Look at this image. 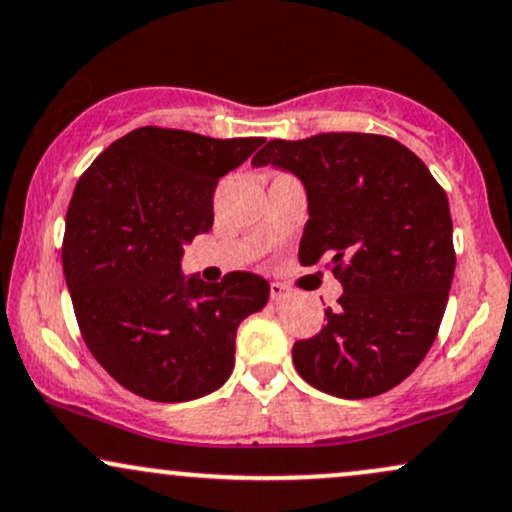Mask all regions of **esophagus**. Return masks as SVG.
Segmentation results:
<instances>
[{
    "label": "esophagus",
    "mask_w": 512,
    "mask_h": 512,
    "mask_svg": "<svg viewBox=\"0 0 512 512\" xmlns=\"http://www.w3.org/2000/svg\"><path fill=\"white\" fill-rule=\"evenodd\" d=\"M269 296H272L274 303H281L286 301V298H291L293 293L291 289H286L284 284H279V281H272V284H269Z\"/></svg>",
    "instance_id": "obj_1"
}]
</instances>
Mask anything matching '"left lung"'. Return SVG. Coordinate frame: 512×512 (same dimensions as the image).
<instances>
[{
  "instance_id": "left-lung-1",
  "label": "left lung",
  "mask_w": 512,
  "mask_h": 512,
  "mask_svg": "<svg viewBox=\"0 0 512 512\" xmlns=\"http://www.w3.org/2000/svg\"><path fill=\"white\" fill-rule=\"evenodd\" d=\"M252 166L303 182L301 264L327 260L344 293L327 325L293 344L298 375L327 395H383L424 361L455 274L450 204L414 151L380 134L272 139Z\"/></svg>"
}]
</instances>
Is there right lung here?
<instances>
[{
  "mask_svg": "<svg viewBox=\"0 0 512 512\" xmlns=\"http://www.w3.org/2000/svg\"><path fill=\"white\" fill-rule=\"evenodd\" d=\"M262 137L211 139L139 127L88 166L64 221L62 267L93 358L134 395L190 402L219 390L236 332L269 284L231 272L221 284L182 274L185 245L214 223V190Z\"/></svg>",
  "mask_w": 512,
  "mask_h": 512,
  "instance_id": "obj_1",
  "label": "right lung"
}]
</instances>
